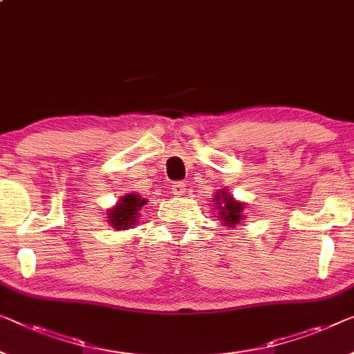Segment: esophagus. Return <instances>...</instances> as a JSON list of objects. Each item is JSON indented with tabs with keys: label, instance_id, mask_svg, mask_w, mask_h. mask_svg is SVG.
I'll list each match as a JSON object with an SVG mask.
<instances>
[{
	"label": "esophagus",
	"instance_id": "1",
	"mask_svg": "<svg viewBox=\"0 0 354 354\" xmlns=\"http://www.w3.org/2000/svg\"><path fill=\"white\" fill-rule=\"evenodd\" d=\"M171 192H173V195H183L184 192H186V183H183V181L173 183Z\"/></svg>",
	"mask_w": 354,
	"mask_h": 354
}]
</instances>
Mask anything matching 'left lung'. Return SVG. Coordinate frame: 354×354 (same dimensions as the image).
I'll list each match as a JSON object with an SVG mask.
<instances>
[{
    "label": "left lung",
    "mask_w": 354,
    "mask_h": 354,
    "mask_svg": "<svg viewBox=\"0 0 354 354\" xmlns=\"http://www.w3.org/2000/svg\"><path fill=\"white\" fill-rule=\"evenodd\" d=\"M221 196H223V198L221 199ZM216 198L223 200V202H224V207H219L221 208V219H223L225 224H230V225L240 223L241 209H243V203L235 202V200L232 198L230 195L227 192H224V191H221V194L216 195ZM223 202H221V203H223Z\"/></svg>",
    "instance_id": "left-lung-1"
}]
</instances>
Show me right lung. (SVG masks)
I'll list each match as a JSON object with an SVG mask.
<instances>
[{
    "label": "right lung",
    "mask_w": 354,
    "mask_h": 354,
    "mask_svg": "<svg viewBox=\"0 0 354 354\" xmlns=\"http://www.w3.org/2000/svg\"><path fill=\"white\" fill-rule=\"evenodd\" d=\"M146 203V200H141L136 194L125 195L120 203L115 205L113 209H109V223L114 225V229L130 227L135 223V216L138 214V209Z\"/></svg>",
    "instance_id": "add662e5"
}]
</instances>
